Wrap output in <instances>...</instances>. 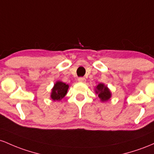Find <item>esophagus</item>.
Listing matches in <instances>:
<instances>
[{
    "label": "esophagus",
    "mask_w": 154,
    "mask_h": 154,
    "mask_svg": "<svg viewBox=\"0 0 154 154\" xmlns=\"http://www.w3.org/2000/svg\"><path fill=\"white\" fill-rule=\"evenodd\" d=\"M79 82H82V83H85L86 82V79L84 77L79 78Z\"/></svg>",
    "instance_id": "34e87169"
}]
</instances>
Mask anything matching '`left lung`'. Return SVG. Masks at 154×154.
Wrapping results in <instances>:
<instances>
[{"label": "left lung", "mask_w": 154, "mask_h": 154, "mask_svg": "<svg viewBox=\"0 0 154 154\" xmlns=\"http://www.w3.org/2000/svg\"><path fill=\"white\" fill-rule=\"evenodd\" d=\"M96 88V93L98 94V97L102 101H107V100L110 99L111 94H110V91L107 88V86H105L103 84H98Z\"/></svg>", "instance_id": "left-lung-1"}]
</instances>
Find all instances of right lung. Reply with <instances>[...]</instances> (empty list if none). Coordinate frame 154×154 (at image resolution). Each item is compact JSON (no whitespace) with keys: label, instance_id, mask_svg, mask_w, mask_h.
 <instances>
[{"label":"right lung","instance_id":"add662e5","mask_svg":"<svg viewBox=\"0 0 154 154\" xmlns=\"http://www.w3.org/2000/svg\"><path fill=\"white\" fill-rule=\"evenodd\" d=\"M68 85L61 82H57L54 84V88L52 89L51 97L53 100H60L63 99L68 89Z\"/></svg>","mask_w":154,"mask_h":154}]
</instances>
